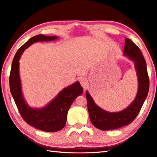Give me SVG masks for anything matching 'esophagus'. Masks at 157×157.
Returning a JSON list of instances; mask_svg holds the SVG:
<instances>
[{
  "label": "esophagus",
  "instance_id": "34e87169",
  "mask_svg": "<svg viewBox=\"0 0 157 157\" xmlns=\"http://www.w3.org/2000/svg\"><path fill=\"white\" fill-rule=\"evenodd\" d=\"M79 83H80L83 88H86L87 85H88V80H87V79L86 78L82 77V78H81L80 79H79Z\"/></svg>",
  "mask_w": 157,
  "mask_h": 157
}]
</instances>
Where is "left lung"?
Instances as JSON below:
<instances>
[{
	"instance_id": "1",
	"label": "left lung",
	"mask_w": 157,
	"mask_h": 157,
	"mask_svg": "<svg viewBox=\"0 0 157 157\" xmlns=\"http://www.w3.org/2000/svg\"><path fill=\"white\" fill-rule=\"evenodd\" d=\"M124 55L134 62L139 82V89L134 100L126 109L118 112H108L95 104L86 92L87 107L91 123L100 130H111L127 125L136 118L147 96L150 81L146 62L139 48L129 39H125Z\"/></svg>"
}]
</instances>
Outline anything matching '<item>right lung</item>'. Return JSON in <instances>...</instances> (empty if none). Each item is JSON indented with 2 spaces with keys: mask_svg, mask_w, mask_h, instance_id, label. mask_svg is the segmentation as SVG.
<instances>
[{
  "mask_svg": "<svg viewBox=\"0 0 157 157\" xmlns=\"http://www.w3.org/2000/svg\"><path fill=\"white\" fill-rule=\"evenodd\" d=\"M56 36H49L38 34L32 37L16 53L12 63L10 75V91L18 110L26 123L44 132H55L64 127L68 111L75 98L83 92L78 81L63 89L46 107L33 109L29 107L23 98L19 76V59L23 51L32 44L38 41H54Z\"/></svg>",
  "mask_w": 157,
  "mask_h": 157,
  "instance_id": "obj_1",
  "label": "right lung"
}]
</instances>
